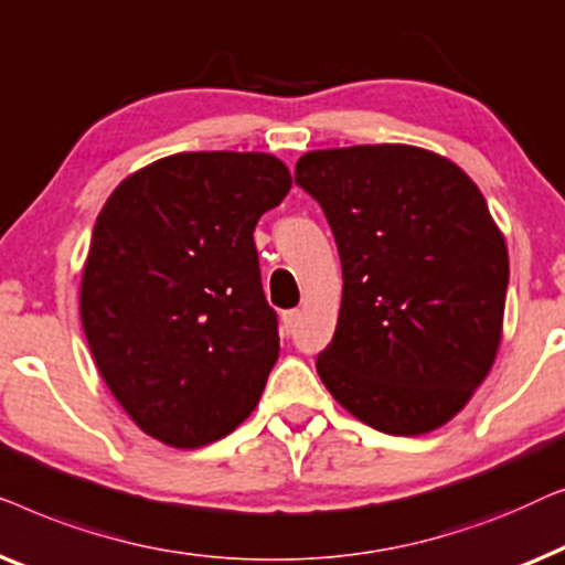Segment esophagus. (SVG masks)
<instances>
[{"mask_svg":"<svg viewBox=\"0 0 565 565\" xmlns=\"http://www.w3.org/2000/svg\"><path fill=\"white\" fill-rule=\"evenodd\" d=\"M281 320H284L286 332L294 330V328H297V322H299V309H289V312H284Z\"/></svg>","mask_w":565,"mask_h":565,"instance_id":"1","label":"esophagus"}]
</instances>
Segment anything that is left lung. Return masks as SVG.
I'll return each mask as SVG.
<instances>
[{
  "mask_svg": "<svg viewBox=\"0 0 565 565\" xmlns=\"http://www.w3.org/2000/svg\"><path fill=\"white\" fill-rule=\"evenodd\" d=\"M294 179L320 202L343 266L322 384L373 430H438L502 343L510 258L487 200L448 158L402 142L309 150Z\"/></svg>",
  "mask_w": 565,
  "mask_h": 565,
  "instance_id": "left-lung-1",
  "label": "left lung"
}]
</instances>
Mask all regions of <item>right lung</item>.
I'll return each mask as SVG.
<instances>
[{
  "instance_id": "right-lung-1",
  "label": "right lung",
  "mask_w": 565,
  "mask_h": 565,
  "mask_svg": "<svg viewBox=\"0 0 565 565\" xmlns=\"http://www.w3.org/2000/svg\"><path fill=\"white\" fill-rule=\"evenodd\" d=\"M291 173L268 153H177L127 177L94 222L82 324L94 363L150 438L202 448L256 409L279 322L253 243Z\"/></svg>"
}]
</instances>
